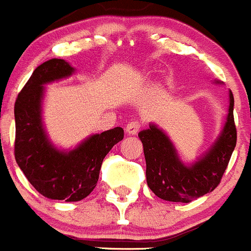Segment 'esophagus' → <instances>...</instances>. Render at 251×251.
<instances>
[{
    "label": "esophagus",
    "mask_w": 251,
    "mask_h": 251,
    "mask_svg": "<svg viewBox=\"0 0 251 251\" xmlns=\"http://www.w3.org/2000/svg\"><path fill=\"white\" fill-rule=\"evenodd\" d=\"M140 129V123L138 121H130L129 123L126 126V132L128 134H137Z\"/></svg>",
    "instance_id": "1"
}]
</instances>
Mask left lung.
<instances>
[{
    "mask_svg": "<svg viewBox=\"0 0 251 251\" xmlns=\"http://www.w3.org/2000/svg\"><path fill=\"white\" fill-rule=\"evenodd\" d=\"M234 97L229 91V109L223 130L211 149L192 165L186 166L175 147L161 129L150 124L138 134L144 148L147 182L161 200L188 203L219 185L237 144Z\"/></svg>",
    "mask_w": 251,
    "mask_h": 251,
    "instance_id": "obj_1",
    "label": "left lung"
}]
</instances>
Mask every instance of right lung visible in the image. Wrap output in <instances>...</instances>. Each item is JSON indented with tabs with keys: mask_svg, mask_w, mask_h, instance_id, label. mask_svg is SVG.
<instances>
[{
	"mask_svg": "<svg viewBox=\"0 0 251 251\" xmlns=\"http://www.w3.org/2000/svg\"><path fill=\"white\" fill-rule=\"evenodd\" d=\"M74 68L63 59H50L33 71L14 103V157L33 187L44 197L81 201L96 187L102 161L121 142V127L95 134L70 151L56 149L48 139L42 123L45 83L65 78Z\"/></svg>",
	"mask_w": 251,
	"mask_h": 251,
	"instance_id": "obj_1",
	"label": "right lung"
}]
</instances>
